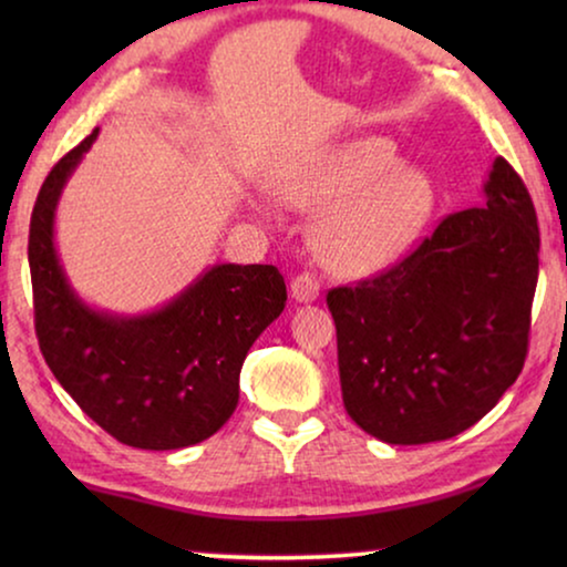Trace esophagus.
Returning <instances> with one entry per match:
<instances>
[{
    "label": "esophagus",
    "mask_w": 567,
    "mask_h": 567,
    "mask_svg": "<svg viewBox=\"0 0 567 567\" xmlns=\"http://www.w3.org/2000/svg\"><path fill=\"white\" fill-rule=\"evenodd\" d=\"M291 297L297 301H315L320 297V281L312 274H299L291 278Z\"/></svg>",
    "instance_id": "34e87169"
}]
</instances>
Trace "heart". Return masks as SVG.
Listing matches in <instances>:
<instances>
[{"instance_id":"b5f03b06","label":"heart","mask_w":567,"mask_h":567,"mask_svg":"<svg viewBox=\"0 0 567 567\" xmlns=\"http://www.w3.org/2000/svg\"><path fill=\"white\" fill-rule=\"evenodd\" d=\"M286 204L322 212L312 243L338 276H369L400 260L436 212V185L402 165L390 138L355 136L293 162L276 181Z\"/></svg>"}]
</instances>
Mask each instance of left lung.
Instances as JSON below:
<instances>
[{
	"label": "left lung",
	"mask_w": 567,
	"mask_h": 567,
	"mask_svg": "<svg viewBox=\"0 0 567 567\" xmlns=\"http://www.w3.org/2000/svg\"><path fill=\"white\" fill-rule=\"evenodd\" d=\"M483 206L449 214L421 247L328 291L343 405L386 444L452 439L522 374L539 227L516 169L495 157Z\"/></svg>",
	"instance_id": "obj_1"
}]
</instances>
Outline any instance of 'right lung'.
Returning a JSON list of instances; mask_svg holds the SVG:
<instances>
[{
  "label": "right lung",
  "mask_w": 567,
  "mask_h": 567,
  "mask_svg": "<svg viewBox=\"0 0 567 567\" xmlns=\"http://www.w3.org/2000/svg\"><path fill=\"white\" fill-rule=\"evenodd\" d=\"M97 131L53 165L30 216L38 343L59 384L121 444L193 446L235 413L245 355L286 307L284 276L276 266L221 262L154 312L128 317L84 305L59 260L53 221Z\"/></svg>",
  "instance_id": "right-lung-1"
}]
</instances>
